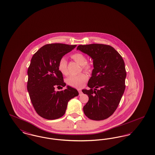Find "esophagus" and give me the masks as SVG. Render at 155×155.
<instances>
[{
	"label": "esophagus",
	"instance_id": "1",
	"mask_svg": "<svg viewBox=\"0 0 155 155\" xmlns=\"http://www.w3.org/2000/svg\"><path fill=\"white\" fill-rule=\"evenodd\" d=\"M78 92H79L80 94H81V93H82V91H81V90L80 89H78Z\"/></svg>",
	"mask_w": 155,
	"mask_h": 155
}]
</instances>
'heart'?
<instances>
[{
	"instance_id": "obj_1",
	"label": "heart",
	"mask_w": 155,
	"mask_h": 155,
	"mask_svg": "<svg viewBox=\"0 0 155 155\" xmlns=\"http://www.w3.org/2000/svg\"><path fill=\"white\" fill-rule=\"evenodd\" d=\"M71 57L77 63L82 66V68L84 71L87 72H89L91 71V66L87 63V60L85 55L80 53H76L73 54ZM58 68L59 71L63 75H66L68 74L67 61L65 58H61L59 60ZM87 80V76L84 73H81L77 75H70L67 78L66 82L67 84L70 86L78 88L81 87Z\"/></svg>"
}]
</instances>
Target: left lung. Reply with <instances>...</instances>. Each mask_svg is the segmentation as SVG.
<instances>
[{
    "label": "left lung",
    "mask_w": 155,
    "mask_h": 155,
    "mask_svg": "<svg viewBox=\"0 0 155 155\" xmlns=\"http://www.w3.org/2000/svg\"><path fill=\"white\" fill-rule=\"evenodd\" d=\"M77 49L93 60L94 69L88 82L90 89L82 90L89 97L84 112L93 120L106 119L116 110L124 92L127 75L124 61L109 45H80Z\"/></svg>",
    "instance_id": "obj_1"
}]
</instances>
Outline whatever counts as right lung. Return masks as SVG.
Returning a JSON list of instances; mask_svg holds the SVG:
<instances>
[{"instance_id":"right-lung-1","label":"right lung","mask_w":155,"mask_h":155,"mask_svg":"<svg viewBox=\"0 0 155 155\" xmlns=\"http://www.w3.org/2000/svg\"><path fill=\"white\" fill-rule=\"evenodd\" d=\"M77 46L63 44L45 45L32 56L28 68L27 90L38 114L48 120L62 117L68 101L78 95L76 89L70 86L56 92L55 87L66 86L59 71V60Z\"/></svg>"}]
</instances>
